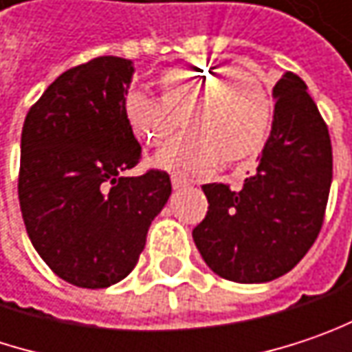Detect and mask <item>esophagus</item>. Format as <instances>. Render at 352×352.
<instances>
[{
	"instance_id": "obj_1",
	"label": "esophagus",
	"mask_w": 352,
	"mask_h": 352,
	"mask_svg": "<svg viewBox=\"0 0 352 352\" xmlns=\"http://www.w3.org/2000/svg\"><path fill=\"white\" fill-rule=\"evenodd\" d=\"M190 182L186 178H182V176H172V188L174 190H182L188 186Z\"/></svg>"
}]
</instances>
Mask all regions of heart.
Segmentation results:
<instances>
[{"label":"heart","mask_w":352,"mask_h":352,"mask_svg":"<svg viewBox=\"0 0 352 352\" xmlns=\"http://www.w3.org/2000/svg\"><path fill=\"white\" fill-rule=\"evenodd\" d=\"M162 98L140 88L124 96V118L146 144H160L186 112L188 132L170 140L154 162L176 174H212L226 162L252 160L263 150L272 98L263 80L226 63L190 62L160 76Z\"/></svg>","instance_id":"1"}]
</instances>
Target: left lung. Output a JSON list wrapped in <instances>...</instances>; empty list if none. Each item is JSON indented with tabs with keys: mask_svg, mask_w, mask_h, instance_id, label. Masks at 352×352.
<instances>
[{
	"mask_svg": "<svg viewBox=\"0 0 352 352\" xmlns=\"http://www.w3.org/2000/svg\"><path fill=\"white\" fill-rule=\"evenodd\" d=\"M274 116L254 176L242 190L202 186L206 218L192 230L218 276L258 285L292 270L309 252L329 200L333 148L307 84L285 72L272 88Z\"/></svg>",
	"mask_w": 352,
	"mask_h": 352,
	"instance_id": "8db88e82",
	"label": "left lung"
}]
</instances>
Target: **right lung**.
Listing matches in <instances>:
<instances>
[{
    "instance_id": "obj_1",
    "label": "right lung",
    "mask_w": 352,
    "mask_h": 352,
    "mask_svg": "<svg viewBox=\"0 0 352 352\" xmlns=\"http://www.w3.org/2000/svg\"><path fill=\"white\" fill-rule=\"evenodd\" d=\"M132 78L134 62L113 56L72 67L23 122L17 194L25 230L74 287L126 278L172 194L166 172L124 176L142 156L122 108Z\"/></svg>"
}]
</instances>
